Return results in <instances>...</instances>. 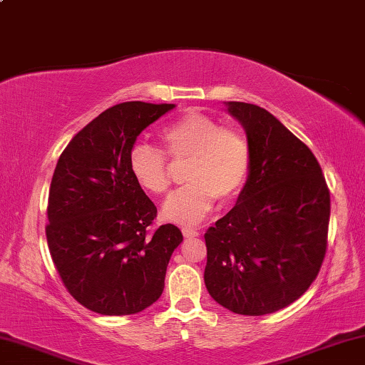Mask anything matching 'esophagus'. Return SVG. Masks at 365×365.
<instances>
[{
	"mask_svg": "<svg viewBox=\"0 0 365 365\" xmlns=\"http://www.w3.org/2000/svg\"><path fill=\"white\" fill-rule=\"evenodd\" d=\"M182 233H183L185 238H196L197 235H200V232L195 230V228H183Z\"/></svg>",
	"mask_w": 365,
	"mask_h": 365,
	"instance_id": "esophagus-1",
	"label": "esophagus"
}]
</instances>
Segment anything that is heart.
<instances>
[{
    "label": "heart",
    "instance_id": "heart-1",
    "mask_svg": "<svg viewBox=\"0 0 365 365\" xmlns=\"http://www.w3.org/2000/svg\"><path fill=\"white\" fill-rule=\"evenodd\" d=\"M160 143L174 163H188L187 187L170 195L163 215L180 225H196L212 211L215 200L230 205L242 193L251 169V146L246 135L224 127L214 117L190 110L160 130ZM165 154L150 145H137L128 156L135 183L160 196L170 188V165Z\"/></svg>",
    "mask_w": 365,
    "mask_h": 365
}]
</instances>
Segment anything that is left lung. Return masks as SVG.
<instances>
[{"label":"left lung","mask_w":365,"mask_h":365,"mask_svg":"<svg viewBox=\"0 0 365 365\" xmlns=\"http://www.w3.org/2000/svg\"><path fill=\"white\" fill-rule=\"evenodd\" d=\"M245 127L251 169L237 205L205 235L209 294L228 311L264 316L306 293L322 267L330 191L312 151L272 115L228 101Z\"/></svg>","instance_id":"1"}]
</instances>
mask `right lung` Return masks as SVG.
Segmentation results:
<instances>
[{
    "label": "right lung",
    "instance_id": "obj_1",
    "mask_svg": "<svg viewBox=\"0 0 365 365\" xmlns=\"http://www.w3.org/2000/svg\"><path fill=\"white\" fill-rule=\"evenodd\" d=\"M174 108L115 104L71 140L54 169L48 248L67 292L103 316H130L156 302L183 242L172 224L150 233L158 209L128 169L138 135Z\"/></svg>",
    "mask_w": 365,
    "mask_h": 365
}]
</instances>
